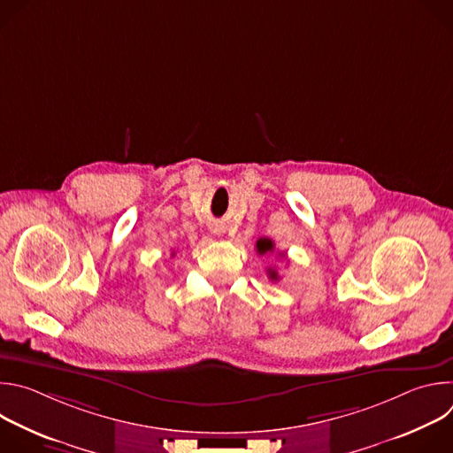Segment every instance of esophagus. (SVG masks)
Instances as JSON below:
<instances>
[{
  "label": "esophagus",
  "mask_w": 453,
  "mask_h": 453,
  "mask_svg": "<svg viewBox=\"0 0 453 453\" xmlns=\"http://www.w3.org/2000/svg\"><path fill=\"white\" fill-rule=\"evenodd\" d=\"M213 233H215V234H220V229H219V227H213Z\"/></svg>",
  "instance_id": "esophagus-1"
}]
</instances>
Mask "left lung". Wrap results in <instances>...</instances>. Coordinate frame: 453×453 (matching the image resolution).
I'll return each instance as SVG.
<instances>
[{"label":"left lung","instance_id":"1","mask_svg":"<svg viewBox=\"0 0 453 453\" xmlns=\"http://www.w3.org/2000/svg\"><path fill=\"white\" fill-rule=\"evenodd\" d=\"M256 250L260 254H267V252H273L274 250V242L271 238H260L256 242ZM281 254V252H280ZM267 274L273 281H278L280 276H278V271L276 269H267Z\"/></svg>","mask_w":453,"mask_h":453}]
</instances>
